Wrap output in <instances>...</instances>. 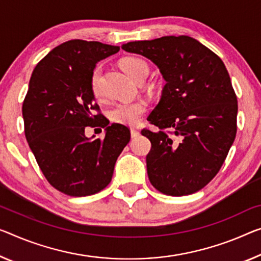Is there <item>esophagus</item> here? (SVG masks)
I'll use <instances>...</instances> for the list:
<instances>
[{"mask_svg": "<svg viewBox=\"0 0 261 261\" xmlns=\"http://www.w3.org/2000/svg\"><path fill=\"white\" fill-rule=\"evenodd\" d=\"M130 135L132 138H136V136H139L140 135L139 129H136V128H130Z\"/></svg>", "mask_w": 261, "mask_h": 261, "instance_id": "esophagus-1", "label": "esophagus"}]
</instances>
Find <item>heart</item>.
Instances as JSON below:
<instances>
[{"instance_id": "obj_1", "label": "heart", "mask_w": 261, "mask_h": 261, "mask_svg": "<svg viewBox=\"0 0 261 261\" xmlns=\"http://www.w3.org/2000/svg\"><path fill=\"white\" fill-rule=\"evenodd\" d=\"M119 65L128 77L136 83L143 82L149 74V65L142 58L135 56H127L120 59ZM100 75L101 67L97 66L92 71L90 78L91 92L94 97L100 95ZM148 108V102L143 99H138L134 101L119 102L111 110V119L117 123H122L127 126H135L141 121L142 117Z\"/></svg>"}]
</instances>
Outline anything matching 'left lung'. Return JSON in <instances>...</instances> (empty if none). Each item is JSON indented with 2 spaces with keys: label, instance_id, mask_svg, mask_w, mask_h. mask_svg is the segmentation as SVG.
<instances>
[{
  "label": "left lung",
  "instance_id": "obj_1",
  "mask_svg": "<svg viewBox=\"0 0 261 261\" xmlns=\"http://www.w3.org/2000/svg\"><path fill=\"white\" fill-rule=\"evenodd\" d=\"M121 47L150 59L166 80L147 118L159 130H141L151 142L146 158L151 186L169 196L203 189L222 168L237 134V95L223 61L189 36Z\"/></svg>",
  "mask_w": 261,
  "mask_h": 261
}]
</instances>
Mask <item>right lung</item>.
Returning <instances> with one entry per match:
<instances>
[{
	"label": "right lung",
	"instance_id": "obj_1",
	"mask_svg": "<svg viewBox=\"0 0 261 261\" xmlns=\"http://www.w3.org/2000/svg\"><path fill=\"white\" fill-rule=\"evenodd\" d=\"M119 50L72 39L52 49L31 74L22 106L24 133L47 182L65 195L83 197L105 189L130 140L128 127L108 126L90 87L95 64ZM86 126L106 127V138H86Z\"/></svg>",
	"mask_w": 261,
	"mask_h": 261
}]
</instances>
